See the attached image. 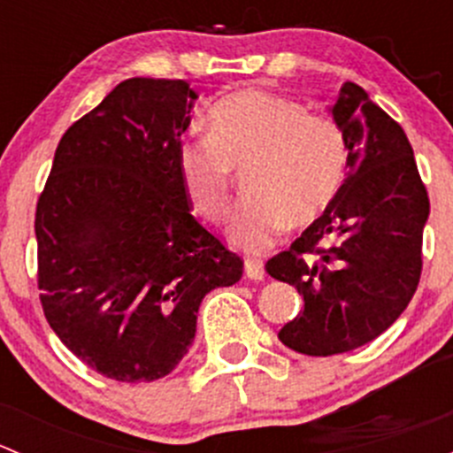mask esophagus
Here are the masks:
<instances>
[{
  "mask_svg": "<svg viewBox=\"0 0 453 453\" xmlns=\"http://www.w3.org/2000/svg\"><path fill=\"white\" fill-rule=\"evenodd\" d=\"M245 276H248L250 280H263V278H265L263 260L245 258Z\"/></svg>",
  "mask_w": 453,
  "mask_h": 453,
  "instance_id": "34e87169",
  "label": "esophagus"
}]
</instances>
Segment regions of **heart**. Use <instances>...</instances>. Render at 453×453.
<instances>
[{
    "instance_id": "heart-1",
    "label": "heart",
    "mask_w": 453,
    "mask_h": 453,
    "mask_svg": "<svg viewBox=\"0 0 453 453\" xmlns=\"http://www.w3.org/2000/svg\"><path fill=\"white\" fill-rule=\"evenodd\" d=\"M349 164L337 120L263 89L221 98L208 111V138L188 135L177 146L186 197L210 223L227 221L232 173L248 171V201L232 226V239L248 252L267 250L287 226L318 221L344 188Z\"/></svg>"
}]
</instances>
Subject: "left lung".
I'll return each mask as SVG.
<instances>
[{"label": "left lung", "mask_w": 453, "mask_h": 453, "mask_svg": "<svg viewBox=\"0 0 453 453\" xmlns=\"http://www.w3.org/2000/svg\"><path fill=\"white\" fill-rule=\"evenodd\" d=\"M331 113L350 149L344 188L287 252L265 265L269 276L294 285L304 304L278 337L313 357L359 349L403 313L421 280L429 214L399 122L350 81Z\"/></svg>", "instance_id": "left-lung-1"}]
</instances>
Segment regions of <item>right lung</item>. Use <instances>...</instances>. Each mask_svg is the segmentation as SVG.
I'll use <instances>...</instances> for the list:
<instances>
[{
    "label": "right lung",
    "mask_w": 453,
    "mask_h": 453,
    "mask_svg": "<svg viewBox=\"0 0 453 453\" xmlns=\"http://www.w3.org/2000/svg\"><path fill=\"white\" fill-rule=\"evenodd\" d=\"M195 98L186 81H122L65 131L36 201L45 319L116 381L175 370L203 296L243 276V258L190 212L177 171Z\"/></svg>",
    "instance_id": "right-lung-1"
}]
</instances>
